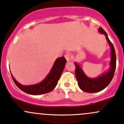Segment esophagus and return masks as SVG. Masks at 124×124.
<instances>
[{"instance_id":"1","label":"esophagus","mask_w":124,"mask_h":124,"mask_svg":"<svg viewBox=\"0 0 124 124\" xmlns=\"http://www.w3.org/2000/svg\"><path fill=\"white\" fill-rule=\"evenodd\" d=\"M70 57H71V54L70 53H66L65 54V58L66 59V61L68 62V61H70Z\"/></svg>"}]
</instances>
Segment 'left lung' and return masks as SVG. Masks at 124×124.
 Instances as JSON below:
<instances>
[{
  "instance_id": "8db88e82",
  "label": "left lung",
  "mask_w": 124,
  "mask_h": 124,
  "mask_svg": "<svg viewBox=\"0 0 124 124\" xmlns=\"http://www.w3.org/2000/svg\"><path fill=\"white\" fill-rule=\"evenodd\" d=\"M99 31L106 36L107 41L110 47V67L108 72L102 74L101 76L95 78H90L86 76L81 68L77 63H74L75 65V75L79 87L82 90L87 93H96L105 89L114 77L116 65V57L114 45L108 38V34L103 28H99Z\"/></svg>"
}]
</instances>
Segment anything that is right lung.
Wrapping results in <instances>:
<instances>
[{
	"label": "right lung",
	"instance_id": "1",
	"mask_svg": "<svg viewBox=\"0 0 124 124\" xmlns=\"http://www.w3.org/2000/svg\"><path fill=\"white\" fill-rule=\"evenodd\" d=\"M66 63V60L64 56L60 57L57 59L46 77L41 83L37 84L23 85L16 81L12 74L11 76L16 86L25 93L31 95H39L47 93L52 92L56 86Z\"/></svg>",
	"mask_w": 124,
	"mask_h": 124
}]
</instances>
